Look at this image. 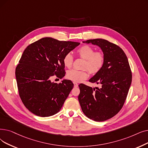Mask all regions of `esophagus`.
Listing matches in <instances>:
<instances>
[{
    "label": "esophagus",
    "mask_w": 148,
    "mask_h": 148,
    "mask_svg": "<svg viewBox=\"0 0 148 148\" xmlns=\"http://www.w3.org/2000/svg\"><path fill=\"white\" fill-rule=\"evenodd\" d=\"M78 83H77L76 82H74V87H78Z\"/></svg>",
    "instance_id": "obj_1"
}]
</instances>
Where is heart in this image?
<instances>
[{
  "label": "heart",
  "instance_id": "b5f03b06",
  "mask_svg": "<svg viewBox=\"0 0 148 148\" xmlns=\"http://www.w3.org/2000/svg\"><path fill=\"white\" fill-rule=\"evenodd\" d=\"M76 53L80 58L85 59L83 65V68L85 69L83 70L74 69L68 71L66 73V77L70 80L79 82L86 79L89 73L92 74L97 73L104 65L105 57L103 54L100 51L94 52V49L89 45H85L82 46L77 50ZM73 60L71 54L70 53L66 54L63 58L64 65L70 68L73 65Z\"/></svg>",
  "mask_w": 148,
  "mask_h": 148
}]
</instances>
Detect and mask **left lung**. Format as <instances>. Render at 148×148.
<instances>
[{
    "label": "left lung",
    "instance_id": "1",
    "mask_svg": "<svg viewBox=\"0 0 148 148\" xmlns=\"http://www.w3.org/2000/svg\"><path fill=\"white\" fill-rule=\"evenodd\" d=\"M83 43L96 45L105 57L104 65L89 81L100 85L92 88L81 83L78 97L82 110L87 117L103 121L116 115L123 107L132 82L127 57L120 47L102 38Z\"/></svg>",
    "mask_w": 148,
    "mask_h": 148
}]
</instances>
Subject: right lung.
<instances>
[{
	"label": "right lung",
	"mask_w": 148,
	"mask_h": 148,
	"mask_svg": "<svg viewBox=\"0 0 148 148\" xmlns=\"http://www.w3.org/2000/svg\"><path fill=\"white\" fill-rule=\"evenodd\" d=\"M79 44L44 37L24 50L15 73L19 95L30 112L44 117L60 111L74 84L69 80L57 84L51 79L65 76L63 57Z\"/></svg>",
	"instance_id": "add662e5"
}]
</instances>
